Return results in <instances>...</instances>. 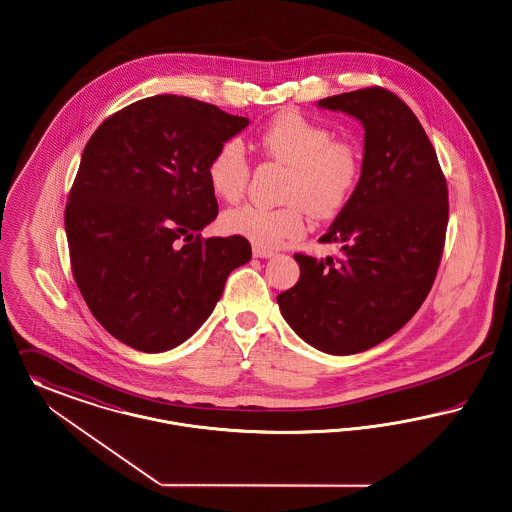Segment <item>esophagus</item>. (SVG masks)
Returning <instances> with one entry per match:
<instances>
[{
  "label": "esophagus",
  "mask_w": 512,
  "mask_h": 512,
  "mask_svg": "<svg viewBox=\"0 0 512 512\" xmlns=\"http://www.w3.org/2000/svg\"><path fill=\"white\" fill-rule=\"evenodd\" d=\"M252 252H254V256H256V258H271V256L275 254L273 250L262 248V246H254V248H252Z\"/></svg>",
  "instance_id": "1"
}]
</instances>
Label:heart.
<instances>
[{"mask_svg":"<svg viewBox=\"0 0 512 512\" xmlns=\"http://www.w3.org/2000/svg\"><path fill=\"white\" fill-rule=\"evenodd\" d=\"M256 146L264 156L291 167L281 208L246 204L223 216V227L262 248L279 246L304 231V208L314 217L335 216L358 185L360 156L345 140H333L327 127L298 111L275 115ZM248 160L237 138L225 140L212 154L206 175L217 196L235 202L248 183Z\"/></svg>","mask_w":512,"mask_h":512,"instance_id":"1","label":"heart"}]
</instances>
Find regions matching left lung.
I'll return each instance as SVG.
<instances>
[{
    "label": "left lung",
    "mask_w": 512,
    "mask_h": 512,
    "mask_svg": "<svg viewBox=\"0 0 512 512\" xmlns=\"http://www.w3.org/2000/svg\"><path fill=\"white\" fill-rule=\"evenodd\" d=\"M364 127L360 179L322 243L341 258L296 254L300 279L277 296L285 322L314 349L349 356L408 322L439 268L449 204L430 138L412 109L379 86L323 98Z\"/></svg>",
    "instance_id": "left-lung-1"
}]
</instances>
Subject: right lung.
Segmentation results:
<instances>
[{
    "label": "right lung",
    "mask_w": 512,
    "mask_h": 512,
    "mask_svg": "<svg viewBox=\"0 0 512 512\" xmlns=\"http://www.w3.org/2000/svg\"><path fill=\"white\" fill-rule=\"evenodd\" d=\"M248 123L163 94L113 113L84 146L65 210L71 266L90 312L121 343L179 347L252 258L239 235L198 237L217 217L208 162Z\"/></svg>",
    "instance_id": "1"
}]
</instances>
